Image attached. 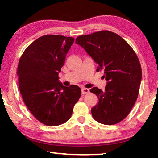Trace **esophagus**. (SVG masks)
I'll return each mask as SVG.
<instances>
[{
  "label": "esophagus",
  "mask_w": 158,
  "mask_h": 158,
  "mask_svg": "<svg viewBox=\"0 0 158 158\" xmlns=\"http://www.w3.org/2000/svg\"><path fill=\"white\" fill-rule=\"evenodd\" d=\"M89 93V89H85V88H83V89H81L82 95H85V94H86V93Z\"/></svg>",
  "instance_id": "esophagus-1"
}]
</instances>
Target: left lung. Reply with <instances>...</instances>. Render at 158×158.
<instances>
[{"label":"left lung","instance_id":"obj_1","mask_svg":"<svg viewBox=\"0 0 158 158\" xmlns=\"http://www.w3.org/2000/svg\"><path fill=\"white\" fill-rule=\"evenodd\" d=\"M76 44L98 64L97 71L104 69L107 81L104 91L97 87L90 89L99 100L91 109L93 118L107 125L121 122L138 97L142 73L137 54L124 39L109 31L77 37Z\"/></svg>","mask_w":158,"mask_h":158}]
</instances>
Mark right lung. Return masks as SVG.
<instances>
[{
	"label": "right lung",
	"mask_w": 158,
	"mask_h": 158,
	"mask_svg": "<svg viewBox=\"0 0 158 158\" xmlns=\"http://www.w3.org/2000/svg\"><path fill=\"white\" fill-rule=\"evenodd\" d=\"M74 39L46 35L26 48L19 62V88L25 105L35 118L48 126L70 118L81 94L76 85L64 86L58 74Z\"/></svg>",
	"instance_id": "add662e5"
}]
</instances>
